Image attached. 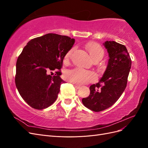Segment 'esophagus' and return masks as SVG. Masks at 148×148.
Here are the masks:
<instances>
[{
    "label": "esophagus",
    "mask_w": 148,
    "mask_h": 148,
    "mask_svg": "<svg viewBox=\"0 0 148 148\" xmlns=\"http://www.w3.org/2000/svg\"><path fill=\"white\" fill-rule=\"evenodd\" d=\"M74 86L76 89H79L80 88H81V86H79V85H77V84H74Z\"/></svg>",
    "instance_id": "34e87169"
}]
</instances>
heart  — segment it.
I'll return each mask as SVG.
<instances>
[{"label":"heart","mask_w":148,"mask_h":148,"mask_svg":"<svg viewBox=\"0 0 148 148\" xmlns=\"http://www.w3.org/2000/svg\"><path fill=\"white\" fill-rule=\"evenodd\" d=\"M87 49L94 61L100 60L104 56V50L100 44L95 42L89 43ZM74 48H71L66 52L65 59L68 60L72 56ZM64 78L70 82L78 85L86 84L95 81L96 78L95 74L91 71L84 70L80 67L66 70L64 71Z\"/></svg>","instance_id":"obj_1"}]
</instances>
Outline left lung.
<instances>
[{
	"instance_id": "1",
	"label": "left lung",
	"mask_w": 148,
	"mask_h": 148,
	"mask_svg": "<svg viewBox=\"0 0 148 148\" xmlns=\"http://www.w3.org/2000/svg\"><path fill=\"white\" fill-rule=\"evenodd\" d=\"M109 53L106 70L99 82L89 87L90 95L83 98V105L94 112H100L114 105L127 86L132 60L124 45L107 41L104 44Z\"/></svg>"
}]
</instances>
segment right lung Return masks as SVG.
<instances>
[{"label": "right lung", "instance_id": "1", "mask_svg": "<svg viewBox=\"0 0 148 148\" xmlns=\"http://www.w3.org/2000/svg\"><path fill=\"white\" fill-rule=\"evenodd\" d=\"M75 43L66 36L49 33L32 39L18 57L15 82L20 96L33 109L42 110L56 101L64 58ZM55 71L53 77L48 75Z\"/></svg>", "mask_w": 148, "mask_h": 148}]
</instances>
